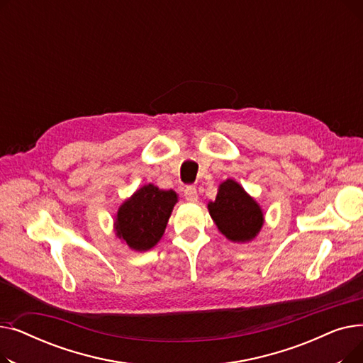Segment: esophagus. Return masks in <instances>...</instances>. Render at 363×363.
Instances as JSON below:
<instances>
[{
	"label": "esophagus",
	"mask_w": 363,
	"mask_h": 363,
	"mask_svg": "<svg viewBox=\"0 0 363 363\" xmlns=\"http://www.w3.org/2000/svg\"><path fill=\"white\" fill-rule=\"evenodd\" d=\"M184 197H185V200H186V201H189V203H196V201L199 200L197 188H196V186H193V185L186 186V188L184 189Z\"/></svg>",
	"instance_id": "esophagus-1"
}]
</instances>
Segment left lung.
Here are the masks:
<instances>
[{"label": "left lung", "mask_w": 363, "mask_h": 363, "mask_svg": "<svg viewBox=\"0 0 363 363\" xmlns=\"http://www.w3.org/2000/svg\"><path fill=\"white\" fill-rule=\"evenodd\" d=\"M207 208L218 230L234 242L252 241L263 226L260 206L234 179L219 185L216 200L208 203Z\"/></svg>", "instance_id": "8db88e82"}]
</instances>
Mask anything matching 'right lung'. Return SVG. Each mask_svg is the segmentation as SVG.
<instances>
[{
  "label": "right lung",
  "mask_w": 363,
  "mask_h": 363,
  "mask_svg": "<svg viewBox=\"0 0 363 363\" xmlns=\"http://www.w3.org/2000/svg\"><path fill=\"white\" fill-rule=\"evenodd\" d=\"M178 196L174 189H160L148 184L137 189L119 207L114 231L132 250L147 252L155 247L164 234Z\"/></svg>",
  "instance_id": "1"
}]
</instances>
